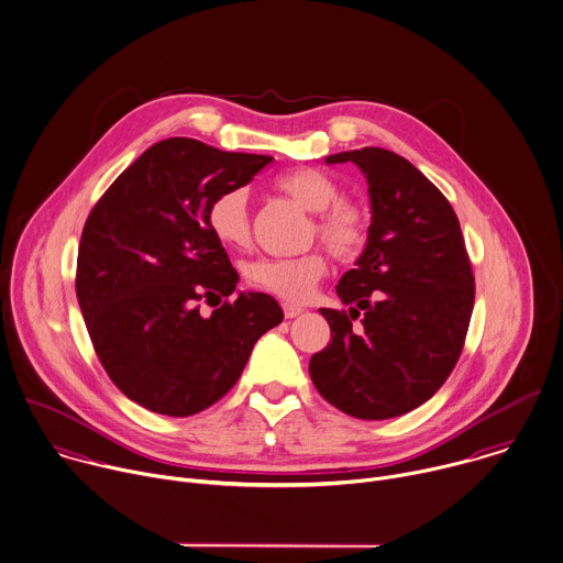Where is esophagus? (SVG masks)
I'll list each match as a JSON object with an SVG mask.
<instances>
[{"label": "esophagus", "instance_id": "obj_1", "mask_svg": "<svg viewBox=\"0 0 563 563\" xmlns=\"http://www.w3.org/2000/svg\"><path fill=\"white\" fill-rule=\"evenodd\" d=\"M301 312H303V308H301V306L284 303V314H286V319H297Z\"/></svg>", "mask_w": 563, "mask_h": 563}]
</instances>
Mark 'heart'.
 Segmentation results:
<instances>
[{
  "mask_svg": "<svg viewBox=\"0 0 563 563\" xmlns=\"http://www.w3.org/2000/svg\"><path fill=\"white\" fill-rule=\"evenodd\" d=\"M277 189L295 202L314 211L312 233L341 262L356 260L369 240V213L343 198L336 179L314 168H299L277 179ZM211 235L229 249H244L251 240V218L244 189H227L216 196L207 209ZM328 271L321 251H308L297 257H260L246 264V282L268 295L290 303L308 301Z\"/></svg>",
  "mask_w": 563,
  "mask_h": 563,
  "instance_id": "heart-1",
  "label": "heart"
}]
</instances>
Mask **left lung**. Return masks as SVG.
Listing matches in <instances>:
<instances>
[{
	"label": "left lung",
	"instance_id": "1",
	"mask_svg": "<svg viewBox=\"0 0 563 563\" xmlns=\"http://www.w3.org/2000/svg\"><path fill=\"white\" fill-rule=\"evenodd\" d=\"M345 162L367 177L372 227L356 268L336 286L350 314L321 308L332 341L312 356L310 377L339 410L390 419L421 406L452 374L474 275L452 205L410 162L384 148L325 157Z\"/></svg>",
	"mask_w": 563,
	"mask_h": 563
}]
</instances>
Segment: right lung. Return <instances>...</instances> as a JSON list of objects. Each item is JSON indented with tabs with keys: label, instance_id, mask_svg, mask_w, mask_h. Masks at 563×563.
Returning <instances> with one entry per match:
<instances>
[{
	"label": "right lung",
	"instance_id": "add662e5",
	"mask_svg": "<svg viewBox=\"0 0 563 563\" xmlns=\"http://www.w3.org/2000/svg\"><path fill=\"white\" fill-rule=\"evenodd\" d=\"M273 162L189 137L151 146L91 209L78 249L76 297L113 384L140 406L189 417L242 375L253 345L284 312L264 292L231 297L238 273L211 235L207 209Z\"/></svg>",
	"mask_w": 563,
	"mask_h": 563
}]
</instances>
